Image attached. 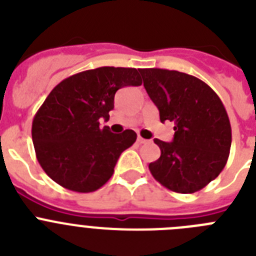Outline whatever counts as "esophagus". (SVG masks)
Returning <instances> with one entry per match:
<instances>
[{"instance_id": "obj_1", "label": "esophagus", "mask_w": 256, "mask_h": 256, "mask_svg": "<svg viewBox=\"0 0 256 256\" xmlns=\"http://www.w3.org/2000/svg\"><path fill=\"white\" fill-rule=\"evenodd\" d=\"M137 142H138V144H148V140H146V138H142L141 136H138V138H137Z\"/></svg>"}]
</instances>
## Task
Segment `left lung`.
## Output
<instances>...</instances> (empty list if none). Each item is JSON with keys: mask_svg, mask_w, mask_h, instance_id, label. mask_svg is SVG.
I'll list each match as a JSON object with an SVG mask.
<instances>
[{"mask_svg": "<svg viewBox=\"0 0 256 256\" xmlns=\"http://www.w3.org/2000/svg\"><path fill=\"white\" fill-rule=\"evenodd\" d=\"M160 120L174 123V138H155L162 155L150 162L152 177L178 194H194L216 180L228 160L230 123L218 94L205 82L177 70L141 69Z\"/></svg>", "mask_w": 256, "mask_h": 256, "instance_id": "obj_1", "label": "left lung"}]
</instances>
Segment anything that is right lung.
<instances>
[{"label": "right lung", "instance_id": "right-lung-1", "mask_svg": "<svg viewBox=\"0 0 256 256\" xmlns=\"http://www.w3.org/2000/svg\"><path fill=\"white\" fill-rule=\"evenodd\" d=\"M141 69L102 66L58 83L34 115L32 140L46 174L64 188L94 192L114 173L120 154L136 142L134 130L115 134L108 126L114 96L126 86H141Z\"/></svg>", "mask_w": 256, "mask_h": 256}]
</instances>
